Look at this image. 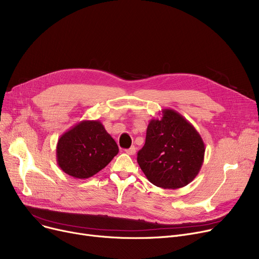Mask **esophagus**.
I'll return each instance as SVG.
<instances>
[{
	"label": "esophagus",
	"instance_id": "obj_1",
	"mask_svg": "<svg viewBox=\"0 0 259 259\" xmlns=\"http://www.w3.org/2000/svg\"><path fill=\"white\" fill-rule=\"evenodd\" d=\"M126 153L127 154H129V155H133V154H135V152H137V148H135L134 146H132L131 148H129V149H126Z\"/></svg>",
	"mask_w": 259,
	"mask_h": 259
}]
</instances>
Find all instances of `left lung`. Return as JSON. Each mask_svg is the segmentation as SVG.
Segmentation results:
<instances>
[{
  "label": "left lung",
  "mask_w": 259,
  "mask_h": 259,
  "mask_svg": "<svg viewBox=\"0 0 259 259\" xmlns=\"http://www.w3.org/2000/svg\"><path fill=\"white\" fill-rule=\"evenodd\" d=\"M199 133L182 114L162 109L161 117L149 121L138 162L148 181L162 189H179L191 183L205 157Z\"/></svg>",
  "instance_id": "obj_1"
}]
</instances>
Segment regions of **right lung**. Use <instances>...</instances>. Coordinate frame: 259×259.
Here are the masks:
<instances>
[{
  "instance_id": "add662e5",
  "label": "right lung",
  "mask_w": 259,
  "mask_h": 259,
  "mask_svg": "<svg viewBox=\"0 0 259 259\" xmlns=\"http://www.w3.org/2000/svg\"><path fill=\"white\" fill-rule=\"evenodd\" d=\"M118 153V147L100 120H81L66 131L57 145L59 167L74 179H89Z\"/></svg>"
}]
</instances>
